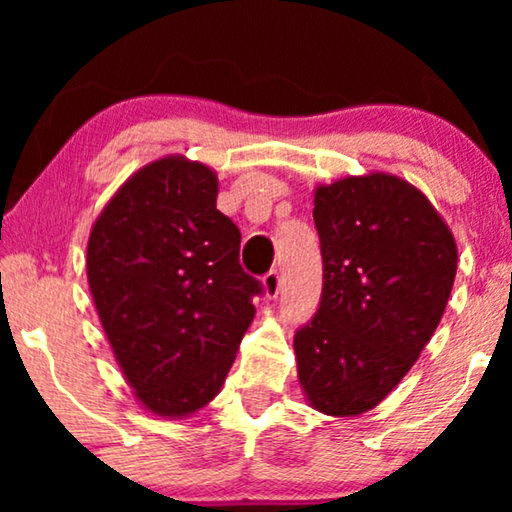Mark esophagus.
I'll return each instance as SVG.
<instances>
[{
	"label": "esophagus",
	"instance_id": "34e87169",
	"mask_svg": "<svg viewBox=\"0 0 512 512\" xmlns=\"http://www.w3.org/2000/svg\"><path fill=\"white\" fill-rule=\"evenodd\" d=\"M263 291L268 298L279 296V291H282V277H279L277 270H270L268 275L263 277Z\"/></svg>",
	"mask_w": 512,
	"mask_h": 512
}]
</instances>
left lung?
Masks as SVG:
<instances>
[{
  "instance_id": "left-lung-1",
  "label": "left lung",
  "mask_w": 512,
  "mask_h": 512,
  "mask_svg": "<svg viewBox=\"0 0 512 512\" xmlns=\"http://www.w3.org/2000/svg\"><path fill=\"white\" fill-rule=\"evenodd\" d=\"M324 291L293 338L305 401L356 417L384 401L431 340L457 275V242L429 198L396 174L314 188Z\"/></svg>"
}]
</instances>
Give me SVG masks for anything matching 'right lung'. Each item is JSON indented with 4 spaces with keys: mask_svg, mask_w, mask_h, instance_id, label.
Masks as SVG:
<instances>
[{
    "mask_svg": "<svg viewBox=\"0 0 512 512\" xmlns=\"http://www.w3.org/2000/svg\"><path fill=\"white\" fill-rule=\"evenodd\" d=\"M216 195L212 167L158 158L118 188L88 237L95 310L125 382L158 417H191L219 394L263 291Z\"/></svg>",
    "mask_w": 512,
    "mask_h": 512,
    "instance_id": "right-lung-1",
    "label": "right lung"
}]
</instances>
